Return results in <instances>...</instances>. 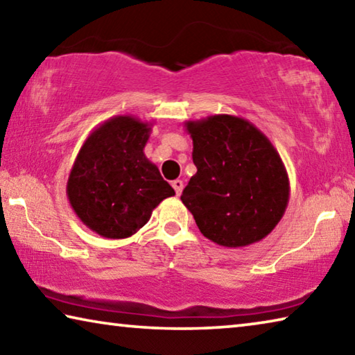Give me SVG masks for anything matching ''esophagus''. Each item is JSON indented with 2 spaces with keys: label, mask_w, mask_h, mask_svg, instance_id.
Masks as SVG:
<instances>
[{
  "label": "esophagus",
  "mask_w": 355,
  "mask_h": 355,
  "mask_svg": "<svg viewBox=\"0 0 355 355\" xmlns=\"http://www.w3.org/2000/svg\"><path fill=\"white\" fill-rule=\"evenodd\" d=\"M172 188L175 189L177 196L182 194V191H183V182H182V180H173V182H172Z\"/></svg>",
  "instance_id": "esophagus-1"
}]
</instances>
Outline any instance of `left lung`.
<instances>
[{"mask_svg":"<svg viewBox=\"0 0 355 355\" xmlns=\"http://www.w3.org/2000/svg\"><path fill=\"white\" fill-rule=\"evenodd\" d=\"M196 175L182 202L202 235L224 248L266 238L284 218L290 180L271 141L249 120L218 114L188 120Z\"/></svg>","mask_w":355,"mask_h":355,"instance_id":"8db88e82","label":"left lung"}]
</instances>
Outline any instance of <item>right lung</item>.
<instances>
[{"mask_svg": "<svg viewBox=\"0 0 355 355\" xmlns=\"http://www.w3.org/2000/svg\"><path fill=\"white\" fill-rule=\"evenodd\" d=\"M152 123L116 116L95 128L71 166L67 197L87 228L123 239L147 224L153 209L175 196L144 147Z\"/></svg>", "mask_w": 355, "mask_h": 355, "instance_id": "add662e5", "label": "right lung"}]
</instances>
